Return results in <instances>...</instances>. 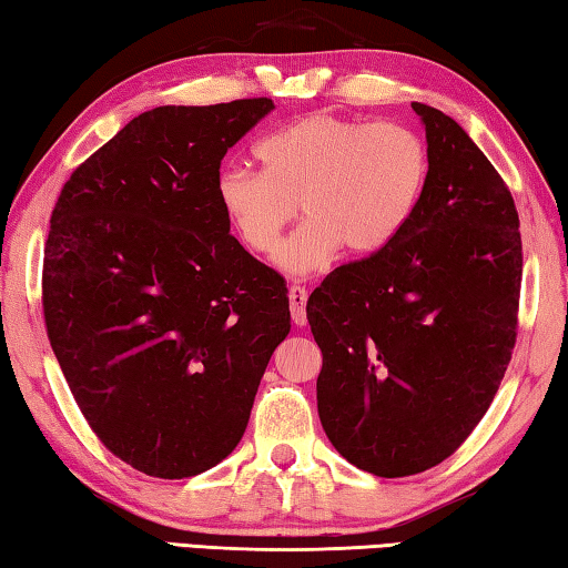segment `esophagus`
Returning a JSON list of instances; mask_svg holds the SVG:
<instances>
[{
    "instance_id": "34e87169",
    "label": "esophagus",
    "mask_w": 568,
    "mask_h": 568,
    "mask_svg": "<svg viewBox=\"0 0 568 568\" xmlns=\"http://www.w3.org/2000/svg\"><path fill=\"white\" fill-rule=\"evenodd\" d=\"M287 297H291V315H293V323L295 325H305L307 318H305V303H307V291L303 285H291V293H287Z\"/></svg>"
}]
</instances>
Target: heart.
<instances>
[{"mask_svg": "<svg viewBox=\"0 0 568 568\" xmlns=\"http://www.w3.org/2000/svg\"><path fill=\"white\" fill-rule=\"evenodd\" d=\"M261 172L227 168L215 182L217 203L250 253L281 243L295 210L307 217L285 240L277 265L305 275L343 247L371 255L388 247L418 207L428 180V150L396 122L311 114L255 145Z\"/></svg>", "mask_w": 568, "mask_h": 568, "instance_id": "b5f03b06", "label": "heart"}]
</instances>
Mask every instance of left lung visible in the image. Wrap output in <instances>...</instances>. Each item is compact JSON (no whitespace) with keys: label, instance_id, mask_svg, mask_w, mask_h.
I'll return each mask as SVG.
<instances>
[{"label":"left lung","instance_id":"obj_1","mask_svg":"<svg viewBox=\"0 0 568 568\" xmlns=\"http://www.w3.org/2000/svg\"><path fill=\"white\" fill-rule=\"evenodd\" d=\"M413 110L428 142L416 213L307 297L325 436L383 478L438 466L484 418L516 345L524 271L504 178L456 120Z\"/></svg>","mask_w":568,"mask_h":568}]
</instances>
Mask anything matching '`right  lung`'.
<instances>
[{
	"label": "right lung",
	"instance_id": "add662e5",
	"mask_svg": "<svg viewBox=\"0 0 568 568\" xmlns=\"http://www.w3.org/2000/svg\"><path fill=\"white\" fill-rule=\"evenodd\" d=\"M273 100L142 112L77 168L52 210L42 307L104 448L187 478L233 454L291 333L281 273L230 235L215 182Z\"/></svg>",
	"mask_w": 568,
	"mask_h": 568
}]
</instances>
